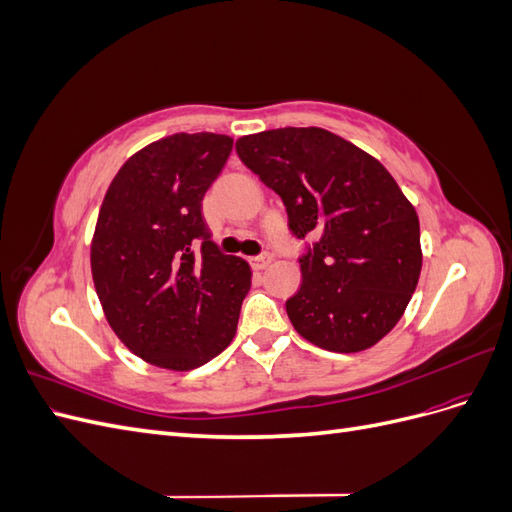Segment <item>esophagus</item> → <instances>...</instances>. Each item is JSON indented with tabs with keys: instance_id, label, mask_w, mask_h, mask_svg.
Segmentation results:
<instances>
[{
	"instance_id": "obj_1",
	"label": "esophagus",
	"mask_w": 512,
	"mask_h": 512,
	"mask_svg": "<svg viewBox=\"0 0 512 512\" xmlns=\"http://www.w3.org/2000/svg\"><path fill=\"white\" fill-rule=\"evenodd\" d=\"M271 260H273V256H271V254H262V256H254V258H250L247 262H250V267H252V269L260 271V269L269 267V265H271Z\"/></svg>"
}]
</instances>
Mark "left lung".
Returning <instances> with one entry per match:
<instances>
[{
    "mask_svg": "<svg viewBox=\"0 0 512 512\" xmlns=\"http://www.w3.org/2000/svg\"><path fill=\"white\" fill-rule=\"evenodd\" d=\"M235 149L284 200L292 235L318 237L286 301L294 331L329 352L378 344L404 316L423 267L418 215L389 170L322 128L241 136Z\"/></svg>",
    "mask_w": 512,
    "mask_h": 512,
    "instance_id": "left-lung-1",
    "label": "left lung"
}]
</instances>
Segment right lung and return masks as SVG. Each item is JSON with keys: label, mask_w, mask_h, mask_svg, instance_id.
Returning a JSON list of instances; mask_svg holds the SVG:
<instances>
[{"label": "right lung", "mask_w": 512, "mask_h": 512, "mask_svg": "<svg viewBox=\"0 0 512 512\" xmlns=\"http://www.w3.org/2000/svg\"><path fill=\"white\" fill-rule=\"evenodd\" d=\"M232 151L226 134H173L136 151L102 200L91 275L106 322L149 365L190 371L237 333L250 265L224 256L203 196Z\"/></svg>", "instance_id": "1"}]
</instances>
